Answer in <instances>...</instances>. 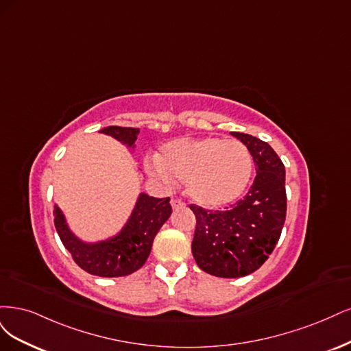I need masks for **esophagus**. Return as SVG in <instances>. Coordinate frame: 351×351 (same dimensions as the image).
Returning a JSON list of instances; mask_svg holds the SVG:
<instances>
[{
    "instance_id": "obj_1",
    "label": "esophagus",
    "mask_w": 351,
    "mask_h": 351,
    "mask_svg": "<svg viewBox=\"0 0 351 351\" xmlns=\"http://www.w3.org/2000/svg\"><path fill=\"white\" fill-rule=\"evenodd\" d=\"M171 204H172V207L173 208H182L185 204L180 199H178V198H172L171 199Z\"/></svg>"
}]
</instances>
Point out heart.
Masks as SVG:
<instances>
[{
  "label": "heart",
  "mask_w": 351,
  "mask_h": 351,
  "mask_svg": "<svg viewBox=\"0 0 351 351\" xmlns=\"http://www.w3.org/2000/svg\"><path fill=\"white\" fill-rule=\"evenodd\" d=\"M254 160L236 138H179L162 147L150 172L163 182L186 185L189 198L202 207H223L239 198L250 184Z\"/></svg>",
  "instance_id": "obj_1"
}]
</instances>
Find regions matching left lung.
<instances>
[{
	"label": "left lung",
	"mask_w": 351,
	"mask_h": 351,
	"mask_svg": "<svg viewBox=\"0 0 351 351\" xmlns=\"http://www.w3.org/2000/svg\"><path fill=\"white\" fill-rule=\"evenodd\" d=\"M251 152L256 176L246 195L226 210L195 204L192 255L206 273L237 278L254 273L274 251L286 221V171L271 145L250 134L232 132Z\"/></svg>",
	"instance_id": "left-lung-1"
}]
</instances>
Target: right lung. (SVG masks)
Returning a JSON list of instances; mask_svg holds the SVG:
<instances>
[{
	"label": "right lung",
	"mask_w": 351,
	"mask_h": 351,
	"mask_svg": "<svg viewBox=\"0 0 351 351\" xmlns=\"http://www.w3.org/2000/svg\"><path fill=\"white\" fill-rule=\"evenodd\" d=\"M100 132L132 145L138 128L106 127ZM172 213L171 198H154L141 194L131 217L122 232L109 241L84 243L70 232L61 210L55 206L53 223L62 245L73 255L74 263L88 274L99 277H122L132 274L144 265L150 255L154 236Z\"/></svg>",
	"instance_id": "1"
}]
</instances>
